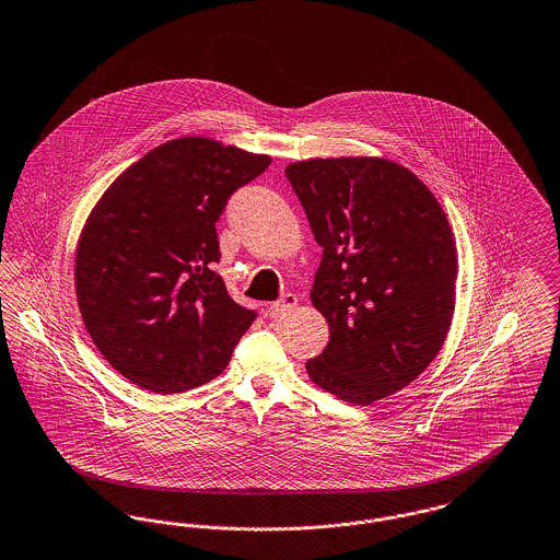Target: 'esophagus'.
<instances>
[{"mask_svg":"<svg viewBox=\"0 0 560 560\" xmlns=\"http://www.w3.org/2000/svg\"><path fill=\"white\" fill-rule=\"evenodd\" d=\"M298 304L296 294H283L277 302L268 304V315L275 319V317H281L283 313H288L290 308H294Z\"/></svg>","mask_w":560,"mask_h":560,"instance_id":"esophagus-1","label":"esophagus"}]
</instances>
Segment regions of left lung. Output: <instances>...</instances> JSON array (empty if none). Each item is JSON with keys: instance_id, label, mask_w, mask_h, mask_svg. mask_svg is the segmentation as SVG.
<instances>
[{"instance_id": "8db88e82", "label": "left lung", "mask_w": 560, "mask_h": 560, "mask_svg": "<svg viewBox=\"0 0 560 560\" xmlns=\"http://www.w3.org/2000/svg\"><path fill=\"white\" fill-rule=\"evenodd\" d=\"M285 175L324 247L311 302L329 342L306 372L368 406L412 383L446 340L459 268L446 213L412 171L385 159H313Z\"/></svg>"}]
</instances>
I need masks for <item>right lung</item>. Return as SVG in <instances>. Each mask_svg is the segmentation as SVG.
I'll list each match as a JSON object with an SVG mask.
<instances>
[{"mask_svg":"<svg viewBox=\"0 0 560 560\" xmlns=\"http://www.w3.org/2000/svg\"><path fill=\"white\" fill-rule=\"evenodd\" d=\"M270 156L207 137L166 141L129 166L91 211L75 249L82 322L109 365L154 394L215 378L256 311L213 270L215 222Z\"/></svg>","mask_w":560,"mask_h":560,"instance_id":"right-lung-1","label":"right lung"}]
</instances>
